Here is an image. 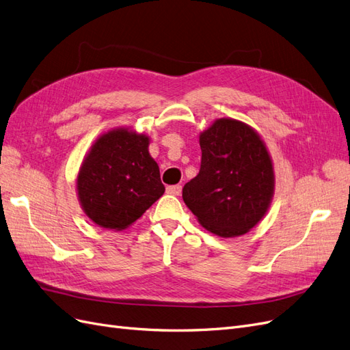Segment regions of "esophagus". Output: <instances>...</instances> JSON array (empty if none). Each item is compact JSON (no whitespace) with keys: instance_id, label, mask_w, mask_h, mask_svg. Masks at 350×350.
<instances>
[{"instance_id":"1","label":"esophagus","mask_w":350,"mask_h":350,"mask_svg":"<svg viewBox=\"0 0 350 350\" xmlns=\"http://www.w3.org/2000/svg\"><path fill=\"white\" fill-rule=\"evenodd\" d=\"M167 193L173 195V196H180V193H182V186H180V185L167 186Z\"/></svg>"}]
</instances>
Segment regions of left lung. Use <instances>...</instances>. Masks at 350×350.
Listing matches in <instances>:
<instances>
[{
  "mask_svg": "<svg viewBox=\"0 0 350 350\" xmlns=\"http://www.w3.org/2000/svg\"><path fill=\"white\" fill-rule=\"evenodd\" d=\"M199 174L183 187V200L199 224L230 239L262 221L275 193L273 163L266 144L252 126L217 119L200 132Z\"/></svg>",
  "mask_w": 350,
  "mask_h": 350,
  "instance_id": "obj_1",
  "label": "left lung"
}]
</instances>
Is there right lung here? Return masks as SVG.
Masks as SVG:
<instances>
[{"label":"right lung","instance_id":"obj_1","mask_svg":"<svg viewBox=\"0 0 350 350\" xmlns=\"http://www.w3.org/2000/svg\"><path fill=\"white\" fill-rule=\"evenodd\" d=\"M150 138L129 128L100 135L77 176V195L85 215L101 228L122 231L139 219L164 193Z\"/></svg>","mask_w":350,"mask_h":350}]
</instances>
